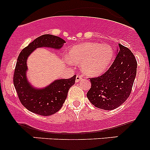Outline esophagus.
Wrapping results in <instances>:
<instances>
[{
    "label": "esophagus",
    "mask_w": 150,
    "mask_h": 150,
    "mask_svg": "<svg viewBox=\"0 0 150 150\" xmlns=\"http://www.w3.org/2000/svg\"><path fill=\"white\" fill-rule=\"evenodd\" d=\"M82 78H83V75H77L76 79H75V82L78 83L80 81H81V80H82Z\"/></svg>",
    "instance_id": "34e87169"
}]
</instances>
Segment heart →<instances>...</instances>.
<instances>
[{"label": "heart", "mask_w": 150, "mask_h": 150, "mask_svg": "<svg viewBox=\"0 0 150 150\" xmlns=\"http://www.w3.org/2000/svg\"><path fill=\"white\" fill-rule=\"evenodd\" d=\"M114 56L112 47L97 43H83L70 48L69 58L72 62L81 64L82 70L88 76L104 73Z\"/></svg>", "instance_id": "1"}]
</instances>
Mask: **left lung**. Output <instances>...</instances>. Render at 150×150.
I'll use <instances>...</instances> for the list:
<instances>
[{
    "label": "left lung",
    "mask_w": 150,
    "mask_h": 150,
    "mask_svg": "<svg viewBox=\"0 0 150 150\" xmlns=\"http://www.w3.org/2000/svg\"><path fill=\"white\" fill-rule=\"evenodd\" d=\"M116 58L101 76L90 78L91 87L87 93L96 107L112 110L125 102L131 94L137 75V62L129 48L119 43Z\"/></svg>",
    "instance_id": "obj_1"
}]
</instances>
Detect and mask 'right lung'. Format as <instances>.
Returning a JSON list of instances; mask_svg holds the SVG:
<instances>
[{
	"mask_svg": "<svg viewBox=\"0 0 150 150\" xmlns=\"http://www.w3.org/2000/svg\"><path fill=\"white\" fill-rule=\"evenodd\" d=\"M64 43V40L59 37L43 35L25 47L18 57L13 74V85L21 103L32 112L43 116L57 112L67 99L69 88L75 84L76 75L69 79L56 80L43 88H35L27 78L28 57L38 48L47 47L59 50Z\"/></svg>",
	"mask_w": 150,
	"mask_h": 150,
	"instance_id": "add662e5",
	"label": "right lung"
}]
</instances>
